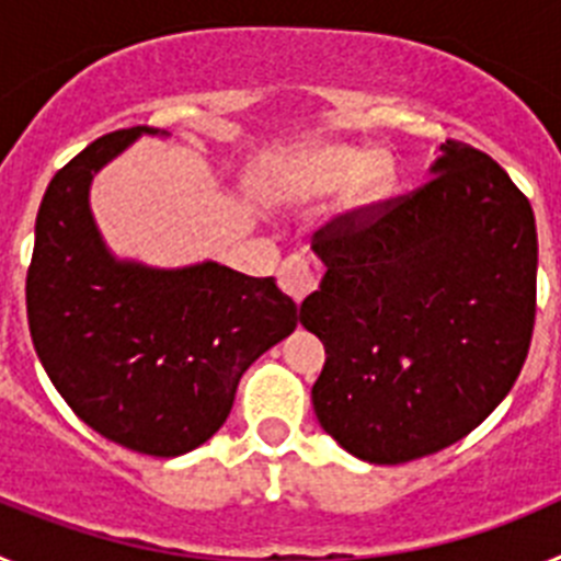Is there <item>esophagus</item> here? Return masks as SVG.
<instances>
[{
  "mask_svg": "<svg viewBox=\"0 0 561 561\" xmlns=\"http://www.w3.org/2000/svg\"><path fill=\"white\" fill-rule=\"evenodd\" d=\"M277 286H280L295 304H304L306 297L317 289L314 270H311V264L306 257H286L284 264H280V270H277Z\"/></svg>",
  "mask_w": 561,
  "mask_h": 561,
  "instance_id": "obj_1",
  "label": "esophagus"
}]
</instances>
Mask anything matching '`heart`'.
<instances>
[{
    "label": "heart",
    "instance_id": "obj_1",
    "mask_svg": "<svg viewBox=\"0 0 561 561\" xmlns=\"http://www.w3.org/2000/svg\"><path fill=\"white\" fill-rule=\"evenodd\" d=\"M286 185L297 196H323L345 185L342 210L362 216L388 199L396 185V171L385 153L354 146H320L291 162Z\"/></svg>",
    "mask_w": 561,
    "mask_h": 561
}]
</instances>
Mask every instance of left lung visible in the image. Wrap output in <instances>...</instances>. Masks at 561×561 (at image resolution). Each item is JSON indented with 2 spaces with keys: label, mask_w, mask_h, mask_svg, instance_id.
<instances>
[{
  "label": "left lung",
  "mask_w": 561,
  "mask_h": 561,
  "mask_svg": "<svg viewBox=\"0 0 561 561\" xmlns=\"http://www.w3.org/2000/svg\"><path fill=\"white\" fill-rule=\"evenodd\" d=\"M433 180L314 236L300 323L325 345L320 427L354 458L453 447L514 388L537 314V225L508 173L447 140Z\"/></svg>",
  "instance_id": "8db88e82"
}]
</instances>
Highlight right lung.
<instances>
[{
	"label": "right lung",
	"instance_id": "add662e5",
	"mask_svg": "<svg viewBox=\"0 0 561 561\" xmlns=\"http://www.w3.org/2000/svg\"><path fill=\"white\" fill-rule=\"evenodd\" d=\"M142 134L168 137L112 131L53 176L36 216L27 320L49 381L83 424L134 453L176 458L225 424L238 379L295 331L297 306L275 277L216 261L160 270L108 250L89 187Z\"/></svg>",
	"mask_w": 561,
	"mask_h": 561
}]
</instances>
